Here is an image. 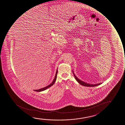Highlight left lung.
I'll return each mask as SVG.
<instances>
[{
	"mask_svg": "<svg viewBox=\"0 0 125 125\" xmlns=\"http://www.w3.org/2000/svg\"><path fill=\"white\" fill-rule=\"evenodd\" d=\"M73 73L74 75V77H75V79H76V80L78 82H79V84H80L84 86H86V87H94V86H96L99 85H100V84H102V83H99V84H88V83H85V82H83L82 81H81V80H80L79 79H78V78L75 76V75L74 74L73 71Z\"/></svg>",
	"mask_w": 125,
	"mask_h": 125,
	"instance_id": "left-lung-1",
	"label": "left lung"
}]
</instances>
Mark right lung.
I'll use <instances>...</instances> for the list:
<instances>
[{
    "mask_svg": "<svg viewBox=\"0 0 125 125\" xmlns=\"http://www.w3.org/2000/svg\"><path fill=\"white\" fill-rule=\"evenodd\" d=\"M57 73H58V70H57L56 73V74H55V78L54 79V80H53V81H52V82L50 84V85L47 86L46 87H43V88H41V89H38V90H34V91H37V92H41V91H44V90H46V89H47L48 88H49V87H51L55 83V81L56 80Z\"/></svg>",
    "mask_w": 125,
    "mask_h": 125,
    "instance_id": "right-lung-1",
    "label": "right lung"
}]
</instances>
